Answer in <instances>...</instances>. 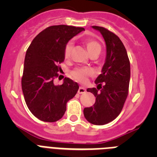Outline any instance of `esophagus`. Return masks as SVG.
Returning a JSON list of instances; mask_svg holds the SVG:
<instances>
[{
	"label": "esophagus",
	"mask_w": 157,
	"mask_h": 157,
	"mask_svg": "<svg viewBox=\"0 0 157 157\" xmlns=\"http://www.w3.org/2000/svg\"><path fill=\"white\" fill-rule=\"evenodd\" d=\"M86 88H84V87H82V86H80L79 89H78V93L79 94H84V93H86Z\"/></svg>",
	"instance_id": "esophagus-1"
}]
</instances>
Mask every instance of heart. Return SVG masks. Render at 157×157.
I'll return each mask as SVG.
<instances>
[{
	"instance_id": "b5f03b06",
	"label": "heart",
	"mask_w": 157,
	"mask_h": 157,
	"mask_svg": "<svg viewBox=\"0 0 157 157\" xmlns=\"http://www.w3.org/2000/svg\"><path fill=\"white\" fill-rule=\"evenodd\" d=\"M84 45H86L88 52L90 54L94 53V52H100L101 50V45L97 40L92 37H85L82 40ZM72 44L68 43L66 45L64 48V57L66 59L70 56L71 52ZM93 75L92 69L89 67H78V68L74 69L71 71V76L75 80L80 82H84L86 81L87 78Z\"/></svg>"
}]
</instances>
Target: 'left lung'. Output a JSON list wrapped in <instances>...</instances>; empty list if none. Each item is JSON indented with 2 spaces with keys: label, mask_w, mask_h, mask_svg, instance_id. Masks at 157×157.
I'll return each mask as SVG.
<instances>
[{
  "label": "left lung",
  "mask_w": 157,
  "mask_h": 157,
  "mask_svg": "<svg viewBox=\"0 0 157 157\" xmlns=\"http://www.w3.org/2000/svg\"><path fill=\"white\" fill-rule=\"evenodd\" d=\"M92 27L100 31L105 39L106 59L101 74L95 80L97 88L87 89L95 96V104L85 108L83 113L92 124L104 125L114 120L123 109L128 95L130 65L120 37L105 27Z\"/></svg>",
  "instance_id": "8db88e82"
}]
</instances>
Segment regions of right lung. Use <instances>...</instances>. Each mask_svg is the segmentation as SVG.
Masks as SVG:
<instances>
[{"instance_id":"obj_1","label":"right lung","mask_w":157,"mask_h":157,"mask_svg":"<svg viewBox=\"0 0 157 157\" xmlns=\"http://www.w3.org/2000/svg\"><path fill=\"white\" fill-rule=\"evenodd\" d=\"M82 30L83 27L56 25L40 32L27 48L22 77V90L29 110L38 120L56 122L67 109V102L73 98L78 84L65 78L62 85L56 86L64 60L67 43Z\"/></svg>"}]
</instances>
